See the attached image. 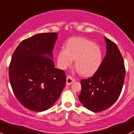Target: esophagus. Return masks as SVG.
<instances>
[{"label":"esophagus","mask_w":134,"mask_h":134,"mask_svg":"<svg viewBox=\"0 0 134 134\" xmlns=\"http://www.w3.org/2000/svg\"><path fill=\"white\" fill-rule=\"evenodd\" d=\"M75 81V79L73 77H71V76H67L66 84H67V85H71V84L73 83Z\"/></svg>","instance_id":"1"}]
</instances>
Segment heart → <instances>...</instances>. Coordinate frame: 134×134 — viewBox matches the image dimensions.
Listing matches in <instances>:
<instances>
[{
	"label": "heart",
	"mask_w": 134,
	"mask_h": 134,
	"mask_svg": "<svg viewBox=\"0 0 134 134\" xmlns=\"http://www.w3.org/2000/svg\"><path fill=\"white\" fill-rule=\"evenodd\" d=\"M103 59L100 47L84 38H71L65 44V50L59 51L57 61L60 68L65 69L75 60V65L83 76H91L99 69Z\"/></svg>",
	"instance_id": "obj_1"
}]
</instances>
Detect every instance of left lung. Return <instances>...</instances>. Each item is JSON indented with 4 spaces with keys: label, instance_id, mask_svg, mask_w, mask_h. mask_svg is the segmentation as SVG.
Here are the masks:
<instances>
[{
    "label": "left lung",
    "instance_id": "left-lung-1",
    "mask_svg": "<svg viewBox=\"0 0 134 134\" xmlns=\"http://www.w3.org/2000/svg\"><path fill=\"white\" fill-rule=\"evenodd\" d=\"M106 55L101 66L90 78L81 81L79 99L89 110L99 112L107 109L120 96L125 79V66L116 44L105 37Z\"/></svg>",
    "mask_w": 134,
    "mask_h": 134
}]
</instances>
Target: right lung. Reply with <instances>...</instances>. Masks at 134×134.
I'll list each match as a JSON object with an SVG mask.
<instances>
[{"mask_svg": "<svg viewBox=\"0 0 134 134\" xmlns=\"http://www.w3.org/2000/svg\"><path fill=\"white\" fill-rule=\"evenodd\" d=\"M57 32L39 33L23 41L14 51L9 79L16 99L25 108L41 112L49 109L61 96L65 73L55 68L53 51Z\"/></svg>", "mask_w": 134, "mask_h": 134, "instance_id": "add662e5", "label": "right lung"}]
</instances>
